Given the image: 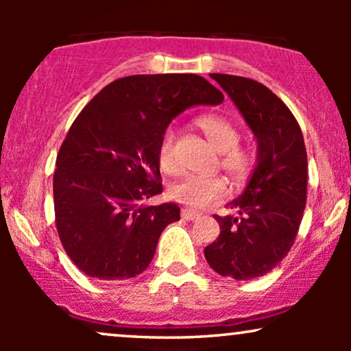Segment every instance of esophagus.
<instances>
[{
	"instance_id": "34e87169",
	"label": "esophagus",
	"mask_w": 351,
	"mask_h": 351,
	"mask_svg": "<svg viewBox=\"0 0 351 351\" xmlns=\"http://www.w3.org/2000/svg\"><path fill=\"white\" fill-rule=\"evenodd\" d=\"M181 216H183V219H186V221H195V219H198L201 215L199 213H195V211H191V209L184 208L183 211H181Z\"/></svg>"
}]
</instances>
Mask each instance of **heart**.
<instances>
[{"label":"heart","mask_w":351,"mask_h":351,"mask_svg":"<svg viewBox=\"0 0 351 351\" xmlns=\"http://www.w3.org/2000/svg\"><path fill=\"white\" fill-rule=\"evenodd\" d=\"M198 127L206 135L208 142L221 153V167L234 181H243L251 175L256 167V153L251 148L239 147V128L223 115L209 114L198 119ZM158 163L165 173H176L175 155H173V135H163L158 147ZM173 199L189 208L204 209L217 203L228 195V184L221 176L189 175L175 183L170 189Z\"/></svg>","instance_id":"1"}]
</instances>
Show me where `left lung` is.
Instances as JSON below:
<instances>
[{
    "label": "left lung",
    "instance_id": "8db88e82",
    "mask_svg": "<svg viewBox=\"0 0 351 351\" xmlns=\"http://www.w3.org/2000/svg\"><path fill=\"white\" fill-rule=\"evenodd\" d=\"M257 138L247 186L228 204L236 215L215 216L221 232L206 245L213 271L236 280L265 276L287 256L307 201V152L295 117L257 80L211 74Z\"/></svg>",
    "mask_w": 351,
    "mask_h": 351
}]
</instances>
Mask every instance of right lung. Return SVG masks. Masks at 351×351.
<instances>
[{
    "mask_svg": "<svg viewBox=\"0 0 351 351\" xmlns=\"http://www.w3.org/2000/svg\"><path fill=\"white\" fill-rule=\"evenodd\" d=\"M223 100L201 75L142 74L114 80L84 107L52 183L60 243L86 276L125 280L150 265L163 229L180 219L176 203L145 204L163 191L165 130L186 108Z\"/></svg>",
    "mask_w": 351,
    "mask_h": 351,
    "instance_id": "obj_1",
    "label": "right lung"
}]
</instances>
